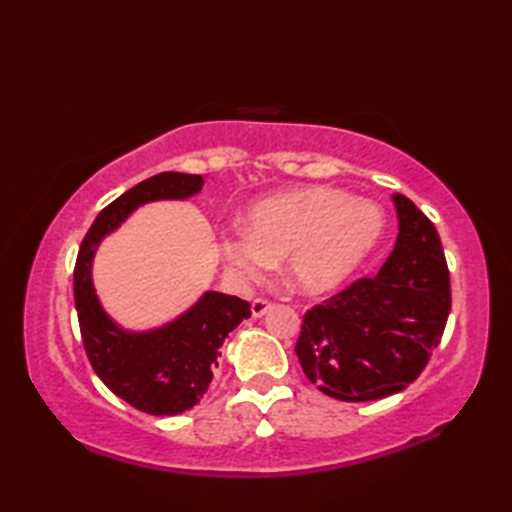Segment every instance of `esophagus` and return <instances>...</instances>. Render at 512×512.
Returning <instances> with one entry per match:
<instances>
[{"label":"esophagus","mask_w":512,"mask_h":512,"mask_svg":"<svg viewBox=\"0 0 512 512\" xmlns=\"http://www.w3.org/2000/svg\"><path fill=\"white\" fill-rule=\"evenodd\" d=\"M270 308H273V303L266 301V299H255L253 303H250V312H253L255 319H262Z\"/></svg>","instance_id":"esophagus-1"}]
</instances>
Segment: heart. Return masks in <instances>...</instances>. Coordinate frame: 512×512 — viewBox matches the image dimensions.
I'll list each match as a JSON object with an SVG mask.
<instances>
[{"instance_id": "heart-1", "label": "heart", "mask_w": 512, "mask_h": 512, "mask_svg": "<svg viewBox=\"0 0 512 512\" xmlns=\"http://www.w3.org/2000/svg\"><path fill=\"white\" fill-rule=\"evenodd\" d=\"M244 231L222 237L224 264L239 281H255L284 259L288 284L301 295H330L372 257L385 235V211L341 189L279 191L248 206Z\"/></svg>"}]
</instances>
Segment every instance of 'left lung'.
<instances>
[{
  "label": "left lung",
  "mask_w": 512,
  "mask_h": 512,
  "mask_svg": "<svg viewBox=\"0 0 512 512\" xmlns=\"http://www.w3.org/2000/svg\"><path fill=\"white\" fill-rule=\"evenodd\" d=\"M391 198L398 237L378 275L303 317L295 347L303 374L336 400H378L409 387L449 319V268L436 226L405 195Z\"/></svg>",
  "instance_id": "8db88e82"
}]
</instances>
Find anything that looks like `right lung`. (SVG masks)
Here are the masks:
<instances>
[{
  "label": "right lung",
  "instance_id": "add662e5",
  "mask_svg": "<svg viewBox=\"0 0 512 512\" xmlns=\"http://www.w3.org/2000/svg\"><path fill=\"white\" fill-rule=\"evenodd\" d=\"M195 173L162 171L125 191L96 215L74 268V303L85 352L96 376L129 405L151 416H178L206 394L228 332L250 317V303L206 290L180 317L154 330H125L101 306L92 262L103 239L118 231L138 206L189 200L202 191Z\"/></svg>",
  "mask_w": 512,
  "mask_h": 512
}]
</instances>
